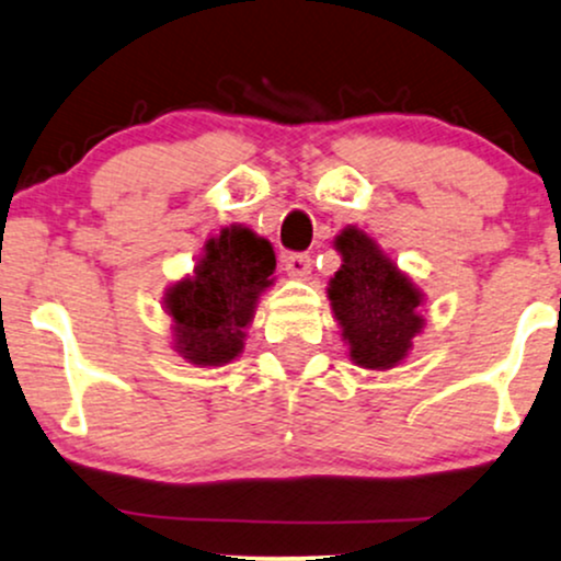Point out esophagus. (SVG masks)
<instances>
[{
    "mask_svg": "<svg viewBox=\"0 0 561 561\" xmlns=\"http://www.w3.org/2000/svg\"><path fill=\"white\" fill-rule=\"evenodd\" d=\"M282 266H285V272L289 276H295V279H306V276L311 274V255H308V253H287L285 259H282Z\"/></svg>",
    "mask_w": 561,
    "mask_h": 561,
    "instance_id": "esophagus-1",
    "label": "esophagus"
}]
</instances>
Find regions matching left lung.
Segmentation results:
<instances>
[{
	"mask_svg": "<svg viewBox=\"0 0 561 561\" xmlns=\"http://www.w3.org/2000/svg\"><path fill=\"white\" fill-rule=\"evenodd\" d=\"M334 248L343 266L327 295L351 345V362L364 369H392L424 327L422 293L362 229L340 231Z\"/></svg>",
	"mask_w": 561,
	"mask_h": 561,
	"instance_id": "obj_1",
	"label": "left lung"
}]
</instances>
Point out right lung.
I'll list each match as a JSON object with an SVG mask.
<instances>
[{
	"instance_id": "add662e5",
	"label": "right lung",
	"mask_w": 561,
	"mask_h": 561,
	"mask_svg": "<svg viewBox=\"0 0 561 561\" xmlns=\"http://www.w3.org/2000/svg\"><path fill=\"white\" fill-rule=\"evenodd\" d=\"M274 250L244 227H227L205 242L195 276L165 289L173 347L195 366H221L242 353L244 327L259 295L272 285Z\"/></svg>"
}]
</instances>
